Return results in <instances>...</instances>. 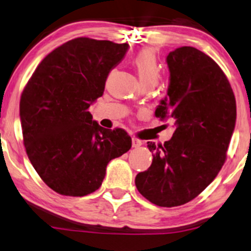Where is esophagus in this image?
Instances as JSON below:
<instances>
[{
  "label": "esophagus",
  "mask_w": 251,
  "mask_h": 251,
  "mask_svg": "<svg viewBox=\"0 0 251 251\" xmlns=\"http://www.w3.org/2000/svg\"><path fill=\"white\" fill-rule=\"evenodd\" d=\"M131 144H132V148H138V147H141V145H142V141L137 140V138H132Z\"/></svg>",
  "instance_id": "1"
}]
</instances>
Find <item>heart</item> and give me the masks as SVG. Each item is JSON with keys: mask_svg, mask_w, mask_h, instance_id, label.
<instances>
[{"mask_svg": "<svg viewBox=\"0 0 251 251\" xmlns=\"http://www.w3.org/2000/svg\"><path fill=\"white\" fill-rule=\"evenodd\" d=\"M134 65L137 70L142 86H154L158 82L160 78V65L152 51L143 50L138 52L134 58Z\"/></svg>", "mask_w": 251, "mask_h": 251, "instance_id": "obj_1", "label": "heart"}]
</instances>
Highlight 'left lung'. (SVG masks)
<instances>
[{"mask_svg":"<svg viewBox=\"0 0 251 251\" xmlns=\"http://www.w3.org/2000/svg\"><path fill=\"white\" fill-rule=\"evenodd\" d=\"M168 97L154 115L176 120L169 142H148L153 159L136 176L140 193L160 207L193 200L220 172L236 121V101L224 71L211 57L182 46L166 57Z\"/></svg>","mask_w":251,"mask_h":251,"instance_id":"left-lung-1","label":"left lung"}]
</instances>
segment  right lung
Returning a JSON list of instances; mask_svg holds the SVG:
<instances>
[{
  "mask_svg": "<svg viewBox=\"0 0 251 251\" xmlns=\"http://www.w3.org/2000/svg\"><path fill=\"white\" fill-rule=\"evenodd\" d=\"M129 45L79 37L40 61L20 102L23 143L42 180L61 196L83 197L101 186L107 164L131 148L121 128H102L91 104Z\"/></svg>",
  "mask_w": 251,
  "mask_h": 251,
  "instance_id": "1",
  "label": "right lung"
}]
</instances>
